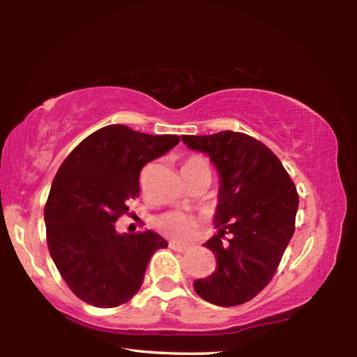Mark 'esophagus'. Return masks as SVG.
I'll list each match as a JSON object with an SVG mask.
<instances>
[{
	"label": "esophagus",
	"instance_id": "esophagus-1",
	"mask_svg": "<svg viewBox=\"0 0 357 357\" xmlns=\"http://www.w3.org/2000/svg\"><path fill=\"white\" fill-rule=\"evenodd\" d=\"M170 249L176 250V252H185L189 249V245H184V244H178V243H170Z\"/></svg>",
	"mask_w": 357,
	"mask_h": 357
}]
</instances>
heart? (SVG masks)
<instances>
[{
    "label": "heart",
    "mask_w": 357,
    "mask_h": 357,
    "mask_svg": "<svg viewBox=\"0 0 357 357\" xmlns=\"http://www.w3.org/2000/svg\"><path fill=\"white\" fill-rule=\"evenodd\" d=\"M183 168L211 172L208 160L203 155H190L183 164ZM155 228L167 238L174 241H187L197 233L198 220L192 214L181 213V211H170V213L162 214L155 220Z\"/></svg>",
    "instance_id": "obj_1"
}]
</instances>
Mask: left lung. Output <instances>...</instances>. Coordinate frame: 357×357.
Returning a JSON list of instances; mask_svg holds the SVG:
<instances>
[{"mask_svg":"<svg viewBox=\"0 0 357 357\" xmlns=\"http://www.w3.org/2000/svg\"><path fill=\"white\" fill-rule=\"evenodd\" d=\"M190 149L206 153L220 173L214 238L204 247L217 269L193 283L211 304H244L273 279L293 238L299 195L282 162L264 143L243 132L183 135Z\"/></svg>","mask_w":357,"mask_h":357,"instance_id":"left-lung-1","label":"left lung"}]
</instances>
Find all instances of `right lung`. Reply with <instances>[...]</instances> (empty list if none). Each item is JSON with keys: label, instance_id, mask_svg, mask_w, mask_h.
<instances>
[{"label": "right lung", "instance_id": "1", "mask_svg": "<svg viewBox=\"0 0 357 357\" xmlns=\"http://www.w3.org/2000/svg\"><path fill=\"white\" fill-rule=\"evenodd\" d=\"M179 142L178 135H148L112 124L66 157L44 219L48 250L77 298L112 309L138 293L151 257L168 243L153 231L119 234L114 222L140 195L142 168Z\"/></svg>", "mask_w": 357, "mask_h": 357}]
</instances>
